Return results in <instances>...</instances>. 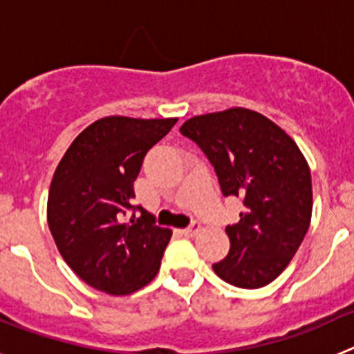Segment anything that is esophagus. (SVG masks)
Returning a JSON list of instances; mask_svg holds the SVG:
<instances>
[{
    "label": "esophagus",
    "mask_w": 354,
    "mask_h": 354,
    "mask_svg": "<svg viewBox=\"0 0 354 354\" xmlns=\"http://www.w3.org/2000/svg\"><path fill=\"white\" fill-rule=\"evenodd\" d=\"M198 230H200V223H198V221H193V223L189 225V227L183 228L180 232H183L184 236H195V234L198 232Z\"/></svg>",
    "instance_id": "obj_1"
}]
</instances>
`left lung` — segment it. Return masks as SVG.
Instances as JSON below:
<instances>
[{
	"mask_svg": "<svg viewBox=\"0 0 354 354\" xmlns=\"http://www.w3.org/2000/svg\"><path fill=\"white\" fill-rule=\"evenodd\" d=\"M214 167L223 196H239L245 211L227 225L230 250L212 264L241 289L271 283L298 252L312 218L310 168L289 134L246 108L198 115L180 127Z\"/></svg>",
	"mask_w": 354,
	"mask_h": 354,
	"instance_id": "obj_1",
	"label": "left lung"
}]
</instances>
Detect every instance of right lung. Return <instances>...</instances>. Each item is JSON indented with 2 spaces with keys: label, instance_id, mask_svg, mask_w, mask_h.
Segmentation results:
<instances>
[{
  "label": "right lung",
  "instance_id": "1",
  "mask_svg": "<svg viewBox=\"0 0 354 354\" xmlns=\"http://www.w3.org/2000/svg\"><path fill=\"white\" fill-rule=\"evenodd\" d=\"M175 122L104 117L77 134L56 167L49 230L68 268L93 289L122 296L158 274L171 230L131 200L143 158Z\"/></svg>",
  "mask_w": 354,
  "mask_h": 354
}]
</instances>
